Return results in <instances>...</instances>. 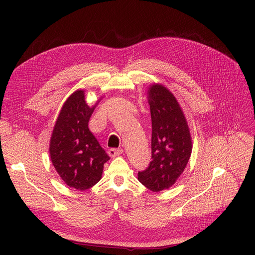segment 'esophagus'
Segmentation results:
<instances>
[{"mask_svg": "<svg viewBox=\"0 0 255 255\" xmlns=\"http://www.w3.org/2000/svg\"><path fill=\"white\" fill-rule=\"evenodd\" d=\"M107 153H109V155L114 158V157H117V156H120L121 154L123 153V150L121 149H110L109 151H107Z\"/></svg>", "mask_w": 255, "mask_h": 255, "instance_id": "34e87169", "label": "esophagus"}]
</instances>
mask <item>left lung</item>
<instances>
[{
  "instance_id": "8db88e82",
  "label": "left lung",
  "mask_w": 255,
  "mask_h": 255,
  "mask_svg": "<svg viewBox=\"0 0 255 255\" xmlns=\"http://www.w3.org/2000/svg\"><path fill=\"white\" fill-rule=\"evenodd\" d=\"M152 119V161L138 181L153 192L168 189L182 175L192 152L190 130L173 94L154 84L148 90Z\"/></svg>"
}]
</instances>
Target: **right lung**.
Returning a JSON list of instances; mask_svg holds the SVG:
<instances>
[{
    "label": "right lung",
    "instance_id": "obj_1",
    "mask_svg": "<svg viewBox=\"0 0 255 255\" xmlns=\"http://www.w3.org/2000/svg\"><path fill=\"white\" fill-rule=\"evenodd\" d=\"M96 105L87 104L84 90L71 94L62 106L49 142L52 165L66 185L79 191L100 181L103 165L110 160L88 126Z\"/></svg>",
    "mask_w": 255,
    "mask_h": 255
}]
</instances>
